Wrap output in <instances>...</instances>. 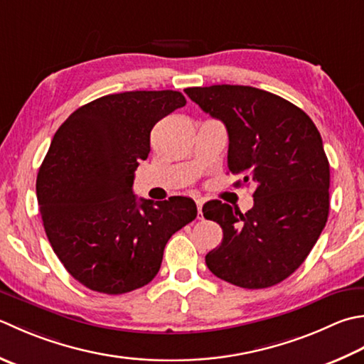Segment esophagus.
Instances as JSON below:
<instances>
[{
	"label": "esophagus",
	"instance_id": "obj_1",
	"mask_svg": "<svg viewBox=\"0 0 364 364\" xmlns=\"http://www.w3.org/2000/svg\"><path fill=\"white\" fill-rule=\"evenodd\" d=\"M197 203V211H198V219H202V206H203V200L202 198H197L196 200Z\"/></svg>",
	"mask_w": 364,
	"mask_h": 364
}]
</instances>
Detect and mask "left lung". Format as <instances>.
<instances>
[{
	"label": "left lung",
	"mask_w": 364,
	"mask_h": 364,
	"mask_svg": "<svg viewBox=\"0 0 364 364\" xmlns=\"http://www.w3.org/2000/svg\"><path fill=\"white\" fill-rule=\"evenodd\" d=\"M184 92L225 124L229 170L243 176L235 184L255 186L247 213L220 200L203 205V216L224 233L206 267L243 289L276 286L306 260L328 219L330 164L320 132L301 109L259 88L213 85Z\"/></svg>",
	"instance_id": "1"
}]
</instances>
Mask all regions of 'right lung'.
<instances>
[{
	"instance_id": "add662e5",
	"label": "right lung",
	"mask_w": 364,
	"mask_h": 364,
	"mask_svg": "<svg viewBox=\"0 0 364 364\" xmlns=\"http://www.w3.org/2000/svg\"><path fill=\"white\" fill-rule=\"evenodd\" d=\"M186 105L180 91H126L82 105L56 131L36 192L56 257L90 290L119 295L158 274L164 247L192 223L189 197L134 196V172L159 119Z\"/></svg>"
}]
</instances>
